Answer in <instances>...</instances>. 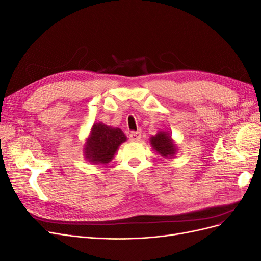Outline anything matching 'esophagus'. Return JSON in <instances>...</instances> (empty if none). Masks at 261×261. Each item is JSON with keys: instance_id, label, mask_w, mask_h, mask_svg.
<instances>
[{"instance_id": "34e87169", "label": "esophagus", "mask_w": 261, "mask_h": 261, "mask_svg": "<svg viewBox=\"0 0 261 261\" xmlns=\"http://www.w3.org/2000/svg\"><path fill=\"white\" fill-rule=\"evenodd\" d=\"M141 138V133L140 132H132L129 134V140L130 141H139Z\"/></svg>"}]
</instances>
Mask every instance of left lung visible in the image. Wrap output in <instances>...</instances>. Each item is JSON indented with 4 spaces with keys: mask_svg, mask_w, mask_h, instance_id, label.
Wrapping results in <instances>:
<instances>
[{
    "mask_svg": "<svg viewBox=\"0 0 261 261\" xmlns=\"http://www.w3.org/2000/svg\"><path fill=\"white\" fill-rule=\"evenodd\" d=\"M152 147L162 156H171L175 153V145L173 144L171 136L165 132L158 133L155 136L150 138Z\"/></svg>",
    "mask_w": 261,
    "mask_h": 261,
    "instance_id": "left-lung-1",
    "label": "left lung"
}]
</instances>
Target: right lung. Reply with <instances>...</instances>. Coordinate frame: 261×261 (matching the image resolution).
I'll return each mask as SVG.
<instances>
[{"mask_svg": "<svg viewBox=\"0 0 261 261\" xmlns=\"http://www.w3.org/2000/svg\"><path fill=\"white\" fill-rule=\"evenodd\" d=\"M125 140L126 136L120 128H111L102 123L94 124L87 140L86 158L92 163H109Z\"/></svg>", "mask_w": 261, "mask_h": 261, "instance_id": "1", "label": "right lung"}]
</instances>
